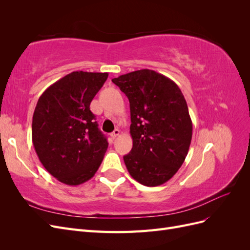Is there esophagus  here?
Segmentation results:
<instances>
[{"label":"esophagus","mask_w":250,"mask_h":250,"mask_svg":"<svg viewBox=\"0 0 250 250\" xmlns=\"http://www.w3.org/2000/svg\"><path fill=\"white\" fill-rule=\"evenodd\" d=\"M119 134H120V130H119V129H115V130H113V131L110 133V137H111L112 139H116Z\"/></svg>","instance_id":"esophagus-1"}]
</instances>
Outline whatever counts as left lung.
I'll list each match as a JSON object with an SVG mask.
<instances>
[{
  "instance_id": "left-lung-1",
  "label": "left lung",
  "mask_w": 250,
  "mask_h": 250,
  "mask_svg": "<svg viewBox=\"0 0 250 250\" xmlns=\"http://www.w3.org/2000/svg\"><path fill=\"white\" fill-rule=\"evenodd\" d=\"M130 103L132 149L124 155L133 179L156 187L171 179L184 164L193 125L175 82L152 70H140L111 80Z\"/></svg>"
}]
</instances>
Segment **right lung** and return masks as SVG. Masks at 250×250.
I'll list each match as a JSON object with an SVG mask.
<instances>
[{"mask_svg": "<svg viewBox=\"0 0 250 250\" xmlns=\"http://www.w3.org/2000/svg\"><path fill=\"white\" fill-rule=\"evenodd\" d=\"M107 77V73L72 72L50 85L37 101L33 146L43 167L60 183H85L103 161L108 143L89 105Z\"/></svg>", "mask_w": 250, "mask_h": 250, "instance_id": "1", "label": "right lung"}]
</instances>
